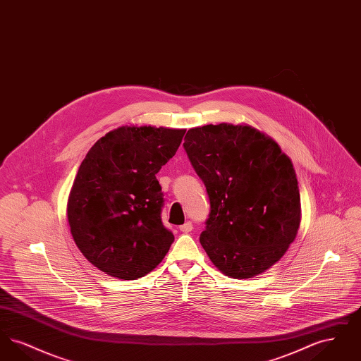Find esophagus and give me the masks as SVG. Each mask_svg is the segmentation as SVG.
Here are the masks:
<instances>
[{"mask_svg":"<svg viewBox=\"0 0 361 361\" xmlns=\"http://www.w3.org/2000/svg\"><path fill=\"white\" fill-rule=\"evenodd\" d=\"M192 228H193V224H192V222H187V224L180 226V231H183V233H190V231H192Z\"/></svg>","mask_w":361,"mask_h":361,"instance_id":"1","label":"esophagus"}]
</instances>
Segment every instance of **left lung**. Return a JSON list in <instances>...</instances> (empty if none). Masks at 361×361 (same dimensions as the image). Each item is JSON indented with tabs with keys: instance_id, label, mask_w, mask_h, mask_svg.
<instances>
[{
	"instance_id": "obj_1",
	"label": "left lung",
	"mask_w": 361,
	"mask_h": 361,
	"mask_svg": "<svg viewBox=\"0 0 361 361\" xmlns=\"http://www.w3.org/2000/svg\"><path fill=\"white\" fill-rule=\"evenodd\" d=\"M184 140L209 199L200 234L208 257L234 279L265 272L284 256L300 224L291 159L272 137L243 124L190 128Z\"/></svg>"
}]
</instances>
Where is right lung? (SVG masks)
<instances>
[{
  "label": "right lung",
  "instance_id": "obj_1",
  "mask_svg": "<svg viewBox=\"0 0 361 361\" xmlns=\"http://www.w3.org/2000/svg\"><path fill=\"white\" fill-rule=\"evenodd\" d=\"M185 130L123 126L99 139L70 190L73 240L96 268L123 280L152 272L174 240L161 219L155 177L176 154Z\"/></svg>",
  "mask_w": 361,
  "mask_h": 361
}]
</instances>
